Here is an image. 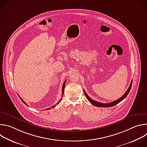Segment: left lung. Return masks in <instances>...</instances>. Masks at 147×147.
Returning <instances> with one entry per match:
<instances>
[{
    "instance_id": "1",
    "label": "left lung",
    "mask_w": 147,
    "mask_h": 147,
    "mask_svg": "<svg viewBox=\"0 0 147 147\" xmlns=\"http://www.w3.org/2000/svg\"><path fill=\"white\" fill-rule=\"evenodd\" d=\"M132 83H133V80H131V83H130V85L129 87V88L127 89V90L126 91V92H125V94L119 99H118L117 100H115L113 102H112L111 103H100V102H98L97 101H95L93 99H92L91 98H90L88 95L87 94V93L86 92V91L84 90V92L85 94V95L87 97V99L90 102V103H91L94 106H96V107H102V108H108V107H113V106H115L116 105L118 104L119 102H120L121 100H123L125 97H126L127 96V95L129 94L131 88V86H132Z\"/></svg>"
}]
</instances>
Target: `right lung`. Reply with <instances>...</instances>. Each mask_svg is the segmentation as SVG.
Instances as JSON below:
<instances>
[{
	"label": "right lung",
	"mask_w": 147,
	"mask_h": 147,
	"mask_svg": "<svg viewBox=\"0 0 147 147\" xmlns=\"http://www.w3.org/2000/svg\"><path fill=\"white\" fill-rule=\"evenodd\" d=\"M66 80H65V82H63V86H62V95H61V96H63V93H64V89H65V83H66ZM19 98H20V99L21 100H22V102H23L24 104L27 105V103H26V102H24V101L22 98H21V97H20V96H19ZM61 99V98L59 100V101L58 102V103H57V105H58V104H59V103L60 102ZM55 106H53V107H51V108H55ZM51 109V108H48V109H47V110H49V109Z\"/></svg>",
	"instance_id": "right-lung-1"
}]
</instances>
